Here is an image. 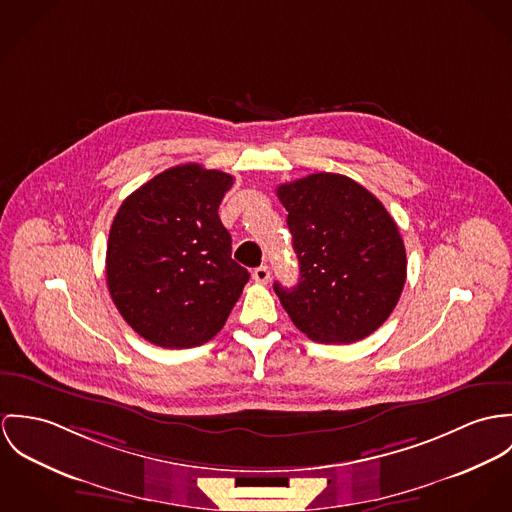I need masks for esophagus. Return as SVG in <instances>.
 <instances>
[{
	"mask_svg": "<svg viewBox=\"0 0 512 512\" xmlns=\"http://www.w3.org/2000/svg\"><path fill=\"white\" fill-rule=\"evenodd\" d=\"M271 279V269L267 265H261L257 269H253V281L255 283L267 284Z\"/></svg>",
	"mask_w": 512,
	"mask_h": 512,
	"instance_id": "esophagus-1",
	"label": "esophagus"
}]
</instances>
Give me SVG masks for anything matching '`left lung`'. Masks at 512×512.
I'll use <instances>...</instances> for the list:
<instances>
[{
	"instance_id": "obj_1",
	"label": "left lung",
	"mask_w": 512,
	"mask_h": 512,
	"mask_svg": "<svg viewBox=\"0 0 512 512\" xmlns=\"http://www.w3.org/2000/svg\"><path fill=\"white\" fill-rule=\"evenodd\" d=\"M300 279L275 292L294 326L318 343H353L395 310L406 251L385 206L355 180L316 172L277 188Z\"/></svg>"
}]
</instances>
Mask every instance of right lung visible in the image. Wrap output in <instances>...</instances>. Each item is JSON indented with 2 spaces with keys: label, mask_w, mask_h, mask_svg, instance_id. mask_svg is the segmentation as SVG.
<instances>
[{
  "label": "right lung",
  "mask_w": 512,
  "mask_h": 512,
  "mask_svg": "<svg viewBox=\"0 0 512 512\" xmlns=\"http://www.w3.org/2000/svg\"><path fill=\"white\" fill-rule=\"evenodd\" d=\"M228 172L188 163L167 169L115 214L106 279L119 314L147 341L184 349L212 340L249 281L231 259L218 208Z\"/></svg>",
  "instance_id": "1"
}]
</instances>
